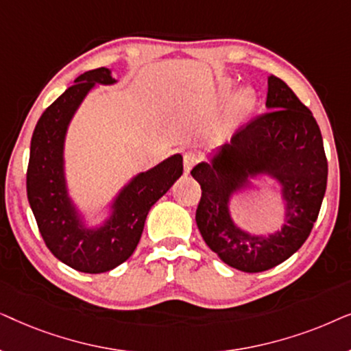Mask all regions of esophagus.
I'll return each instance as SVG.
<instances>
[{"mask_svg":"<svg viewBox=\"0 0 351 351\" xmlns=\"http://www.w3.org/2000/svg\"><path fill=\"white\" fill-rule=\"evenodd\" d=\"M198 161H199V156L196 155L195 152H185L184 153V166H185L186 172H190L191 169H193V166Z\"/></svg>","mask_w":351,"mask_h":351,"instance_id":"obj_1","label":"esophagus"}]
</instances>
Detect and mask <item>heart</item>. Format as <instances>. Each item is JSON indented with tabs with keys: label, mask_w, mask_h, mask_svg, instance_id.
I'll use <instances>...</instances> for the list:
<instances>
[{
	"label": "heart",
	"mask_w": 351,
	"mask_h": 351,
	"mask_svg": "<svg viewBox=\"0 0 351 351\" xmlns=\"http://www.w3.org/2000/svg\"><path fill=\"white\" fill-rule=\"evenodd\" d=\"M230 89H232V81L223 80L222 83H220V90H222V94L227 95L230 93ZM254 104H256V94H254V90L251 89L244 88L234 95L233 107H234V112L238 114H246L251 112Z\"/></svg>",
	"instance_id": "obj_1"
}]
</instances>
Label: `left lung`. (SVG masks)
I'll return each instance as SVG.
<instances>
[{"label":"left lung","instance_id":"obj_1","mask_svg":"<svg viewBox=\"0 0 351 351\" xmlns=\"http://www.w3.org/2000/svg\"><path fill=\"white\" fill-rule=\"evenodd\" d=\"M268 112L257 114L225 143L213 162H199L191 176L201 185L196 225L206 244L246 273L270 270L306 241L318 219L328 184V160L313 114L285 81L270 76ZM268 173L280 182L287 223L270 237L239 230L229 217V196L249 175Z\"/></svg>","mask_w":351,"mask_h":351}]
</instances>
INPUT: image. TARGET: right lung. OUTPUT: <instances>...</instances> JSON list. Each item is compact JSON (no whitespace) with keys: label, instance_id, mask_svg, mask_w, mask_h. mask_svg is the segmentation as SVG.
<instances>
[{"label":"right lung","instance_id":"add662e5","mask_svg":"<svg viewBox=\"0 0 351 351\" xmlns=\"http://www.w3.org/2000/svg\"><path fill=\"white\" fill-rule=\"evenodd\" d=\"M95 83L112 84L110 70L80 75L38 119L27 169V196L38 228L54 256L75 270L104 273L126 262L142 237L148 210L184 172L180 155L134 177L113 203V214L100 228H84L66 193L64 142L66 128Z\"/></svg>","mask_w":351,"mask_h":351}]
</instances>
